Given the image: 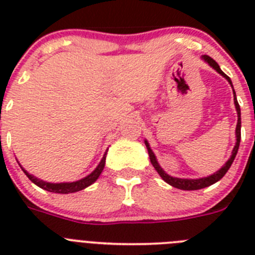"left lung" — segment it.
Segmentation results:
<instances>
[{"label":"left lung","instance_id":"1","mask_svg":"<svg viewBox=\"0 0 255 255\" xmlns=\"http://www.w3.org/2000/svg\"><path fill=\"white\" fill-rule=\"evenodd\" d=\"M203 60L206 61V62H208V64L211 65V66L213 67V69H215L218 74H221V75L224 76V78H226L227 80H229L230 84H231V87H233V83H231V80H230L229 76H227L226 74H225L224 71L220 69L218 64L216 62L215 60H213V58L209 57V56H207V55H204ZM234 94H235V91H234ZM235 107H236V111H238L236 144H235V148L233 149V155L230 157V159L226 162V164H225L224 167L221 168L220 171H217L216 173H213V175H211V176L203 177V179H195V180L190 179L189 180V179H177V177L168 176L167 173L164 172V171L159 167L158 162H157V159H155L154 153H153L152 149L149 148V144H148V141H145V145H147V149H148V154H149L150 163L153 164V167L155 168V171L159 173V176H161L164 181L167 182V184H170L171 186H173V188H177V189H181V190H198V189H203V188H207V186L212 185V184H215V182H217L218 180L222 179V177L225 176V173H226L227 171H229V168L231 167V164H233L234 159H235L236 153H238V150H239V145H240V138H242V117H240V106H239L238 100H236V96H235Z\"/></svg>","mask_w":255,"mask_h":255}]
</instances>
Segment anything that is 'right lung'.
Returning a JSON list of instances; mask_svg holds the SVG:
<instances>
[{"instance_id": "1", "label": "right lung", "mask_w": 255, "mask_h": 255, "mask_svg": "<svg viewBox=\"0 0 255 255\" xmlns=\"http://www.w3.org/2000/svg\"><path fill=\"white\" fill-rule=\"evenodd\" d=\"M106 154H107V153H105L102 161L100 162V164L97 166V168L91 173V175H88L87 177H84V179L79 180V181H75V182H61V184H51V182H46V181H43V180L37 179V177H34L33 175H29V173L26 172L24 168H22V171H24V173H25L26 176L29 177V180H30L31 182H34L35 185L39 186V188L44 189V190H47V191H51V193L69 194V193H75V191L83 190V189L88 188V186L92 185V184H93V182L96 181L98 177H100L101 172H102L103 167H105Z\"/></svg>"}]
</instances>
